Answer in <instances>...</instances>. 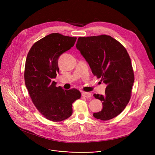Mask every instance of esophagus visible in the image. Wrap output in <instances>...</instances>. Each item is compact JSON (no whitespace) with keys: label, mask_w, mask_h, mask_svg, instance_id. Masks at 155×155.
<instances>
[{"label":"esophagus","mask_w":155,"mask_h":155,"mask_svg":"<svg viewBox=\"0 0 155 155\" xmlns=\"http://www.w3.org/2000/svg\"><path fill=\"white\" fill-rule=\"evenodd\" d=\"M82 95L83 97H85V98H90V97L92 96L91 93L90 92H82Z\"/></svg>","instance_id":"34e87169"}]
</instances>
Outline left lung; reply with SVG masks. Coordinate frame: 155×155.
I'll return each instance as SVG.
<instances>
[{
  "label": "left lung",
  "instance_id": "8db88e82",
  "mask_svg": "<svg viewBox=\"0 0 155 155\" xmlns=\"http://www.w3.org/2000/svg\"><path fill=\"white\" fill-rule=\"evenodd\" d=\"M94 76L107 85L105 95L94 94L102 102L101 111L94 117L107 120L118 116L131 99L134 75L126 48L110 36L80 37L76 44Z\"/></svg>",
  "mask_w": 155,
  "mask_h": 155
}]
</instances>
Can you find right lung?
<instances>
[{
  "label": "right lung",
  "instance_id": "obj_1",
  "mask_svg": "<svg viewBox=\"0 0 155 155\" xmlns=\"http://www.w3.org/2000/svg\"><path fill=\"white\" fill-rule=\"evenodd\" d=\"M77 38L52 33L38 41L27 55L24 80L31 100L47 119L60 122L73 112L72 104L81 93L76 88L56 87L54 78L59 72L60 56L74 46Z\"/></svg>",
  "mask_w": 155,
  "mask_h": 155
}]
</instances>
